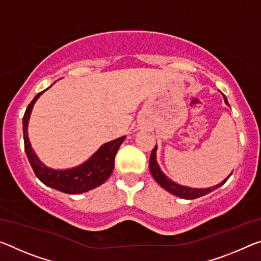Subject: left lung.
<instances>
[{
    "label": "left lung",
    "instance_id": "1",
    "mask_svg": "<svg viewBox=\"0 0 261 261\" xmlns=\"http://www.w3.org/2000/svg\"><path fill=\"white\" fill-rule=\"evenodd\" d=\"M223 97H224V101L227 106H229V103H227V100L225 97V95H223ZM156 146L153 148L152 153H151V156H150V164H148V167H150V171H151V174L152 176L154 177V180L158 182L161 187H163L165 190H167L173 195L175 196H179L181 198H186V200H193V198H197V197H201L203 195H206V194L212 193L213 190L217 189L218 187H221L222 185L225 184V181L229 179L230 175L226 177L222 181L221 184H218L216 186H214V187H209V188H190L187 187V186H181L179 184L174 182V181H172L169 179L168 176H166L161 171L158 163H156Z\"/></svg>",
    "mask_w": 261,
    "mask_h": 261
}]
</instances>
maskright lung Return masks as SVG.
<instances>
[{"label": "right lung", "instance_id": "1", "mask_svg": "<svg viewBox=\"0 0 261 261\" xmlns=\"http://www.w3.org/2000/svg\"><path fill=\"white\" fill-rule=\"evenodd\" d=\"M45 90L36 95L34 100L28 106L23 117L24 148H25L27 156L30 161V165L34 169L36 176L44 185L66 194H81L98 187L103 182H106L111 173H113L115 166V155L121 144L125 139V136L103 144L86 163L79 165L76 167L68 169H53L45 166L38 156L36 155L35 151L32 150L30 140L28 137V124L32 108H34L36 101L38 100Z\"/></svg>", "mask_w": 261, "mask_h": 261}]
</instances>
